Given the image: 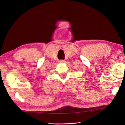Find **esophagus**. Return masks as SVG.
<instances>
[{"label": "esophagus", "instance_id": "esophagus-1", "mask_svg": "<svg viewBox=\"0 0 125 125\" xmlns=\"http://www.w3.org/2000/svg\"><path fill=\"white\" fill-rule=\"evenodd\" d=\"M59 62H60V63H64V60H60V61H59Z\"/></svg>", "mask_w": 125, "mask_h": 125}]
</instances>
